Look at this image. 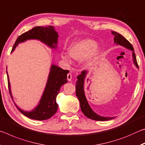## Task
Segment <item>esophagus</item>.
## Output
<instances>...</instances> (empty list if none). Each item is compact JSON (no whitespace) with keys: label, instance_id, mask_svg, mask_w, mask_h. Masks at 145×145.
<instances>
[{"label":"esophagus","instance_id":"obj_1","mask_svg":"<svg viewBox=\"0 0 145 145\" xmlns=\"http://www.w3.org/2000/svg\"><path fill=\"white\" fill-rule=\"evenodd\" d=\"M72 74H71L70 73H68V74H67V79H68V81H71V80H72Z\"/></svg>","mask_w":145,"mask_h":145}]
</instances>
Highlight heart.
Listing matches in <instances>:
<instances>
[{"label":"heart","mask_w":145,"mask_h":145,"mask_svg":"<svg viewBox=\"0 0 145 145\" xmlns=\"http://www.w3.org/2000/svg\"><path fill=\"white\" fill-rule=\"evenodd\" d=\"M67 50L70 57L75 61H80L83 65L89 66L97 59L101 50L95 40L84 38L71 43ZM61 57L69 62L70 58L65 54H61Z\"/></svg>","instance_id":"obj_1"}]
</instances>
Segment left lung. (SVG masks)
Wrapping results in <instances>:
<instances>
[{"instance_id":"8db88e82","label":"left lung","mask_w":145,"mask_h":145,"mask_svg":"<svg viewBox=\"0 0 145 145\" xmlns=\"http://www.w3.org/2000/svg\"><path fill=\"white\" fill-rule=\"evenodd\" d=\"M112 34L114 36V43L116 45H120L122 46H124L125 48L129 49L132 51V58H133V63L135 66L138 68V65H137L136 55L134 52V48L132 45L130 43L128 40H127L121 34L116 33L114 31H111ZM88 73L87 70H83L81 73L77 77V80L76 82V95L78 98V100L80 102V109H81L82 112L84 113L86 116L88 117V118L91 119L96 121H108V120H112L114 118V117H104L101 116L97 114L96 112H94L92 110L91 108L90 107L89 104L87 101L86 98L85 96V93L84 89V84L85 78L86 77Z\"/></svg>"}]
</instances>
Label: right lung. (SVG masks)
I'll return each instance as SVG.
<instances>
[{"mask_svg":"<svg viewBox=\"0 0 145 145\" xmlns=\"http://www.w3.org/2000/svg\"><path fill=\"white\" fill-rule=\"evenodd\" d=\"M28 40H38L46 44L50 48H56L57 46L58 34L53 26L35 27L27 32H25L17 38L12 48L13 52L19 43ZM8 75V88L9 93L12 97L10 82ZM68 70H63L57 66L52 65L50 67L46 84L38 105L31 111H24L15 105L21 113L31 119L36 120H45L52 117L57 112L58 104L56 102V97L60 91V88L67 82V74Z\"/></svg>","mask_w":145,"mask_h":145,"instance_id":"obj_1","label":"right lung"}]
</instances>
